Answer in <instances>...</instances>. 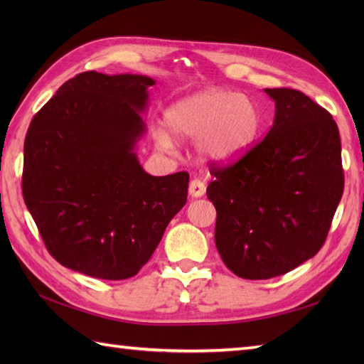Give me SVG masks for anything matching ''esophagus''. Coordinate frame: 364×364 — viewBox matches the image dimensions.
Here are the masks:
<instances>
[{
  "mask_svg": "<svg viewBox=\"0 0 364 364\" xmlns=\"http://www.w3.org/2000/svg\"><path fill=\"white\" fill-rule=\"evenodd\" d=\"M205 192H206V186H205V183L202 180H197V178H196V180H192L189 183V194L194 198L203 197Z\"/></svg>",
  "mask_w": 364,
  "mask_h": 364,
  "instance_id": "obj_1",
  "label": "esophagus"
}]
</instances>
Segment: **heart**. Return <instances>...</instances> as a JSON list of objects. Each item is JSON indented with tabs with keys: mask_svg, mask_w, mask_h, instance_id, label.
Here are the masks:
<instances>
[{
	"mask_svg": "<svg viewBox=\"0 0 364 364\" xmlns=\"http://www.w3.org/2000/svg\"><path fill=\"white\" fill-rule=\"evenodd\" d=\"M166 127L176 139H197V151L206 162L233 161L250 149L261 128L258 106L236 92L208 89L178 100L166 111ZM156 142L170 150L172 139L158 131Z\"/></svg>",
	"mask_w": 364,
	"mask_h": 364,
	"instance_id": "b5f03b06",
	"label": "heart"
}]
</instances>
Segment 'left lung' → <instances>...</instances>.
Segmentation results:
<instances>
[{"instance_id":"8db88e82","label":"left lung","mask_w":364,"mask_h":364,"mask_svg":"<svg viewBox=\"0 0 364 364\" xmlns=\"http://www.w3.org/2000/svg\"><path fill=\"white\" fill-rule=\"evenodd\" d=\"M274 125L235 164L213 167L206 196L218 211L215 247L247 280H267L313 258L344 191L333 117L294 89H264Z\"/></svg>"}]
</instances>
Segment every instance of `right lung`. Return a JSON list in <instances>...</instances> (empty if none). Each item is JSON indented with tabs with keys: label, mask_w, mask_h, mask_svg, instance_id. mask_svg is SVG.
I'll return each mask as SVG.
<instances>
[{
	"label": "right lung",
	"mask_w": 364,
	"mask_h": 364,
	"mask_svg": "<svg viewBox=\"0 0 364 364\" xmlns=\"http://www.w3.org/2000/svg\"><path fill=\"white\" fill-rule=\"evenodd\" d=\"M154 84L84 72L31 120L23 198L64 267L102 280L134 277L186 205L189 175H149L134 151Z\"/></svg>",
	"instance_id": "right-lung-1"
}]
</instances>
